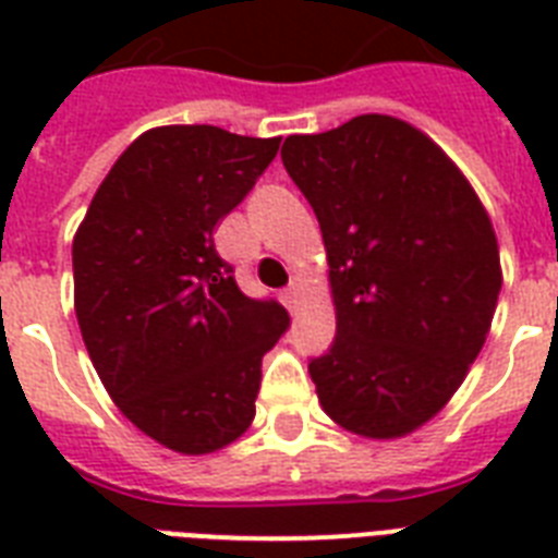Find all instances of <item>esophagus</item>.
<instances>
[{
	"label": "esophagus",
	"instance_id": "esophagus-1",
	"mask_svg": "<svg viewBox=\"0 0 558 558\" xmlns=\"http://www.w3.org/2000/svg\"><path fill=\"white\" fill-rule=\"evenodd\" d=\"M280 301H283V306H287V310H295V304H298V287H295V283L280 292Z\"/></svg>",
	"mask_w": 558,
	"mask_h": 558
}]
</instances>
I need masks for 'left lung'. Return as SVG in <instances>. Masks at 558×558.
I'll return each instance as SVG.
<instances>
[{"label": "left lung", "mask_w": 558, "mask_h": 558, "mask_svg": "<svg viewBox=\"0 0 558 558\" xmlns=\"http://www.w3.org/2000/svg\"><path fill=\"white\" fill-rule=\"evenodd\" d=\"M280 159L330 263L336 341L310 362L318 402L359 437H405L484 348L501 292L493 219L458 165L399 118L289 135Z\"/></svg>", "instance_id": "left-lung-1"}]
</instances>
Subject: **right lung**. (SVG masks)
Returning <instances> with one entry per match:
<instances>
[{
  "label": "right lung",
  "instance_id": "obj_1",
  "mask_svg": "<svg viewBox=\"0 0 558 558\" xmlns=\"http://www.w3.org/2000/svg\"><path fill=\"white\" fill-rule=\"evenodd\" d=\"M280 138L208 124L147 130L126 147L72 243L83 344L121 414L179 454L252 425L260 362L287 332L278 301L243 295L214 228L278 156Z\"/></svg>",
  "mask_w": 558,
  "mask_h": 558
}]
</instances>
